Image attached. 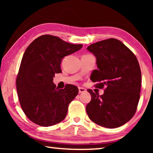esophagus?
<instances>
[{"label": "esophagus", "mask_w": 153, "mask_h": 153, "mask_svg": "<svg viewBox=\"0 0 153 153\" xmlns=\"http://www.w3.org/2000/svg\"><path fill=\"white\" fill-rule=\"evenodd\" d=\"M86 92V89L84 88H81V87L79 88V93H84Z\"/></svg>", "instance_id": "obj_1"}]
</instances>
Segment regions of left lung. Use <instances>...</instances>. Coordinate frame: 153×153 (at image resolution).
Here are the masks:
<instances>
[{"label": "left lung", "mask_w": 153, "mask_h": 153, "mask_svg": "<svg viewBox=\"0 0 153 153\" xmlns=\"http://www.w3.org/2000/svg\"><path fill=\"white\" fill-rule=\"evenodd\" d=\"M97 59V69L90 78L98 88H105L99 96L88 89L91 100L86 112L93 122L116 128L132 118L141 88V71L138 59L127 46L115 38L100 41L87 47Z\"/></svg>", "instance_id": "left-lung-1"}]
</instances>
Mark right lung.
Returning <instances> with one entry per match:
<instances>
[{"label": "right lung", "instance_id": "obj_1", "mask_svg": "<svg viewBox=\"0 0 153 153\" xmlns=\"http://www.w3.org/2000/svg\"><path fill=\"white\" fill-rule=\"evenodd\" d=\"M82 46L51 35L41 36L27 46L21 62L16 86L22 110L33 123L48 127L65 118L69 104L79 90L71 84L59 89L54 84L53 77L61 72L62 59Z\"/></svg>", "mask_w": 153, "mask_h": 153}]
</instances>
